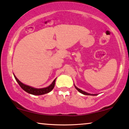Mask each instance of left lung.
Returning <instances> with one entry per match:
<instances>
[{
    "label": "left lung",
    "instance_id": "1",
    "mask_svg": "<svg viewBox=\"0 0 129 129\" xmlns=\"http://www.w3.org/2000/svg\"><path fill=\"white\" fill-rule=\"evenodd\" d=\"M75 88L77 90H78L79 92L80 93H82V94H85V95H93V96H95V95H97V94H90V93H87V92H86V91H83L82 90H80V89H79V88H77L76 86L75 85Z\"/></svg>",
    "mask_w": 129,
    "mask_h": 129
}]
</instances>
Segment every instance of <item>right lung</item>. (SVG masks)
I'll use <instances>...</instances> for the list:
<instances>
[{
  "instance_id": "add662e5",
  "label": "right lung",
  "mask_w": 129,
  "mask_h": 129,
  "mask_svg": "<svg viewBox=\"0 0 129 129\" xmlns=\"http://www.w3.org/2000/svg\"><path fill=\"white\" fill-rule=\"evenodd\" d=\"M14 77L16 79V80L17 81V82L18 83L19 86L22 87L23 90H24V91H26V92L29 93V94H31L33 95H42L44 94H46V93H48L50 92V91H52L54 87V85H55V81L56 79L53 80V82H52V83L50 84V86H49L48 87H45V88H42V89H36V88H34L31 87V86H27L26 84H24L22 83L20 81H19L16 77L15 76V75H14Z\"/></svg>"
}]
</instances>
